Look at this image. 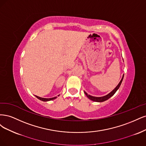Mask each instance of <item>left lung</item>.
Segmentation results:
<instances>
[{
  "label": "left lung",
  "instance_id": "1",
  "mask_svg": "<svg viewBox=\"0 0 146 146\" xmlns=\"http://www.w3.org/2000/svg\"><path fill=\"white\" fill-rule=\"evenodd\" d=\"M123 78H124V75H123V78H122V79H121V81H120L119 83L118 84V85H117V86L116 87V88L114 89V90H113V91H111L109 94H108V95H106V96H102V97H95V96H91V95H88V94H87L86 92H84V93H85L86 96H87L89 99H90V100H92V101H96V102H103V101H106V100H109V99L110 97H111V96H112L114 94L116 93V92L117 90V89H118V88H119V87H120V86H121V82H122V81H123Z\"/></svg>",
  "mask_w": 146,
  "mask_h": 146
}]
</instances>
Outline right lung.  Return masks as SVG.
<instances>
[{
  "mask_svg": "<svg viewBox=\"0 0 146 146\" xmlns=\"http://www.w3.org/2000/svg\"><path fill=\"white\" fill-rule=\"evenodd\" d=\"M36 97L37 98H38L39 100L42 101H51L53 100H54V99L56 98V97H54V98H40L37 96H36Z\"/></svg>",
  "mask_w": 146,
  "mask_h": 146,
  "instance_id": "right-lung-1",
  "label": "right lung"
}]
</instances>
